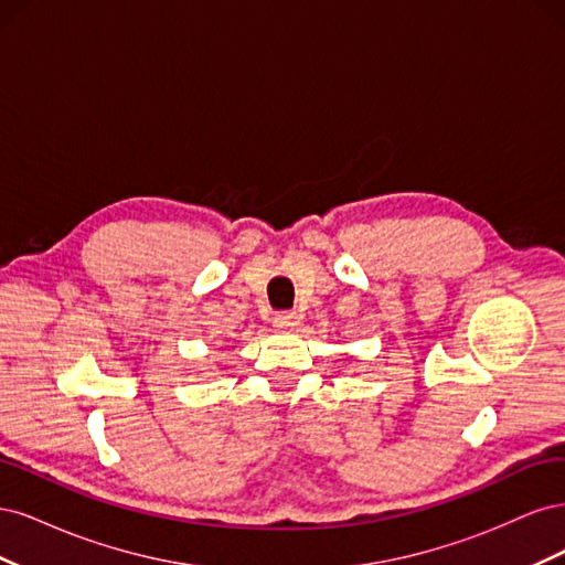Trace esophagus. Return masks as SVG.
I'll list each match as a JSON object with an SVG mask.
<instances>
[{
	"label": "esophagus",
	"instance_id": "1",
	"mask_svg": "<svg viewBox=\"0 0 565 565\" xmlns=\"http://www.w3.org/2000/svg\"><path fill=\"white\" fill-rule=\"evenodd\" d=\"M299 322H301V316L297 311H280V313L273 316V328L280 330V332L295 330Z\"/></svg>",
	"mask_w": 565,
	"mask_h": 565
}]
</instances>
